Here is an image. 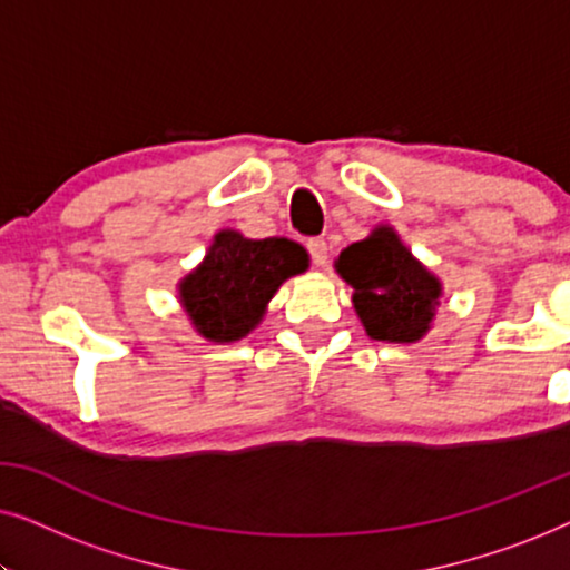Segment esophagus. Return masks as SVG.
I'll return each mask as SVG.
<instances>
[{"mask_svg":"<svg viewBox=\"0 0 570 570\" xmlns=\"http://www.w3.org/2000/svg\"><path fill=\"white\" fill-rule=\"evenodd\" d=\"M306 248H308L311 259H314L316 267H324L326 259H330V248H326V240L324 238H311Z\"/></svg>","mask_w":570,"mask_h":570,"instance_id":"34e87169","label":"esophagus"}]
</instances>
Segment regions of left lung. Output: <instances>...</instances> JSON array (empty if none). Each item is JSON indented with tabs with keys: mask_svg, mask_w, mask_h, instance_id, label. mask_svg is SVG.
I'll use <instances>...</instances> for the list:
<instances>
[{
	"mask_svg": "<svg viewBox=\"0 0 570 570\" xmlns=\"http://www.w3.org/2000/svg\"><path fill=\"white\" fill-rule=\"evenodd\" d=\"M334 269L353 287V308L371 340L412 345L433 330L443 283L392 225L381 223L342 248Z\"/></svg>",
	"mask_w": 570,
	"mask_h": 570,
	"instance_id": "1",
	"label": "left lung"
}]
</instances>
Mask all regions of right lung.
<instances>
[{
	"label": "right lung",
	"mask_w": 570,
	"mask_h": 570,
	"mask_svg": "<svg viewBox=\"0 0 570 570\" xmlns=\"http://www.w3.org/2000/svg\"><path fill=\"white\" fill-rule=\"evenodd\" d=\"M308 269V254L291 238H246L223 228L205 259L178 279V303L194 332L215 345L252 334L267 314L279 285Z\"/></svg>",
	"instance_id": "right-lung-1"
}]
</instances>
